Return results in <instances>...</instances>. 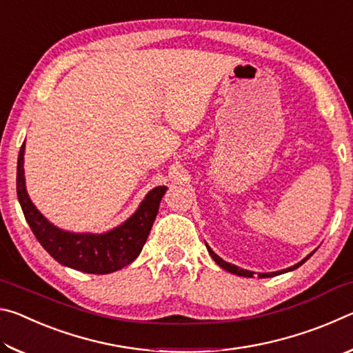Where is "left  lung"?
<instances>
[{"label":"left lung","mask_w":353,"mask_h":353,"mask_svg":"<svg viewBox=\"0 0 353 353\" xmlns=\"http://www.w3.org/2000/svg\"><path fill=\"white\" fill-rule=\"evenodd\" d=\"M207 249H208V252H210V255H212V259L218 263V265L223 268V270H225V271H229V272H232V274H236V276H243V277H252L254 276V272H250V271H246V270H241V268H238V266H235V265H230V263H227V261H224V260H221L219 256L213 252V250L207 246ZM312 255V254H310ZM308 255V256H310ZM307 256V259H308ZM307 259L305 260H302L301 263H297V265H294V266H291V268H288V270H285V271H277V272H270V274H259V277H274V276H277V274H282V272H288V271H292V270H296V268H299L302 265V263H305L307 261Z\"/></svg>","instance_id":"8db88e82"}]
</instances>
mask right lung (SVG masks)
Returning <instances> with one entry per match:
<instances>
[{
    "label": "right lung",
    "instance_id": "obj_1",
    "mask_svg": "<svg viewBox=\"0 0 353 353\" xmlns=\"http://www.w3.org/2000/svg\"><path fill=\"white\" fill-rule=\"evenodd\" d=\"M23 155L25 143L20 148L17 162V194L32 234L52 259L82 272L109 274L121 270L139 256L157 216L160 201L168 188L157 187L149 191L139 210L123 225L107 234H70L48 223L29 199L25 187Z\"/></svg>",
    "mask_w": 353,
    "mask_h": 353
}]
</instances>
